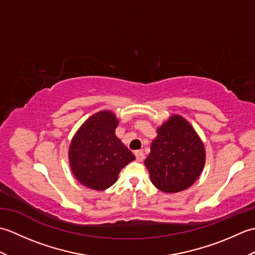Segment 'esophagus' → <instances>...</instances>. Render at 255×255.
<instances>
[{"label":"esophagus","instance_id":"obj_1","mask_svg":"<svg viewBox=\"0 0 255 255\" xmlns=\"http://www.w3.org/2000/svg\"><path fill=\"white\" fill-rule=\"evenodd\" d=\"M134 155H136V159L138 162H141L144 159V153L142 151H136V152H134Z\"/></svg>","mask_w":255,"mask_h":255}]
</instances>
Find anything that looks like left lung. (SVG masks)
<instances>
[{"label": "left lung", "mask_w": 255, "mask_h": 255, "mask_svg": "<svg viewBox=\"0 0 255 255\" xmlns=\"http://www.w3.org/2000/svg\"><path fill=\"white\" fill-rule=\"evenodd\" d=\"M144 160L151 182L163 193H178L198 180L206 161L202 139L181 115H172L156 129Z\"/></svg>", "instance_id": "8db88e82"}]
</instances>
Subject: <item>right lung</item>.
Listing matches in <instances>:
<instances>
[{"label": "right lung", "instance_id": "1", "mask_svg": "<svg viewBox=\"0 0 255 255\" xmlns=\"http://www.w3.org/2000/svg\"><path fill=\"white\" fill-rule=\"evenodd\" d=\"M115 113L101 111L89 117L73 136L69 147V164L83 186L105 191L115 184L124 166L134 155L116 133Z\"/></svg>", "mask_w": 255, "mask_h": 255}]
</instances>
